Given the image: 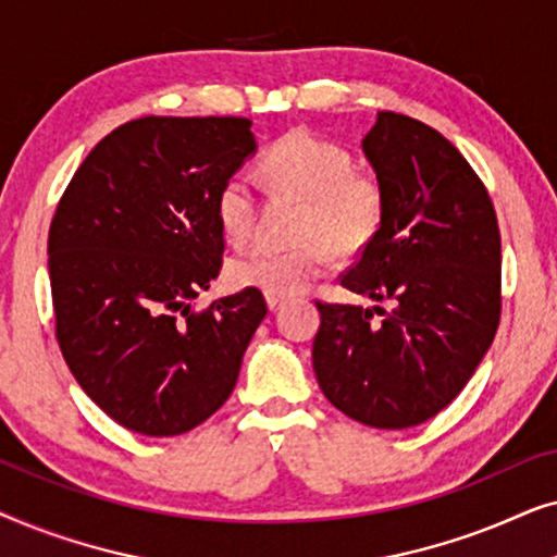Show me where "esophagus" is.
Instances as JSON below:
<instances>
[{
  "instance_id": "1",
  "label": "esophagus",
  "mask_w": 557,
  "mask_h": 557,
  "mask_svg": "<svg viewBox=\"0 0 557 557\" xmlns=\"http://www.w3.org/2000/svg\"><path fill=\"white\" fill-rule=\"evenodd\" d=\"M284 301H286L284 296H265V304H269V309H271V311H276Z\"/></svg>"
}]
</instances>
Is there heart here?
Listing matches in <instances>:
<instances>
[{
    "mask_svg": "<svg viewBox=\"0 0 557 557\" xmlns=\"http://www.w3.org/2000/svg\"><path fill=\"white\" fill-rule=\"evenodd\" d=\"M261 174L276 189L301 200L294 246L256 248L227 265L235 288H258L265 296H294L330 269L332 256H355L368 248L385 220V185L370 166L352 164L345 144L309 128L278 136L263 151ZM215 220L225 240L243 246L256 227L253 189L238 174L215 195Z\"/></svg>",
    "mask_w": 557,
    "mask_h": 557,
    "instance_id": "b5f03b06",
    "label": "heart"
}]
</instances>
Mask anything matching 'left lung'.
<instances>
[{
	"mask_svg": "<svg viewBox=\"0 0 557 557\" xmlns=\"http://www.w3.org/2000/svg\"><path fill=\"white\" fill-rule=\"evenodd\" d=\"M362 149L385 185V220L339 278L395 309L317 301L311 362L342 413L372 429H410L463 391L497 334V212L461 151L421 121L380 111Z\"/></svg>",
	"mask_w": 557,
	"mask_h": 557,
	"instance_id": "1",
	"label": "left lung"
}]
</instances>
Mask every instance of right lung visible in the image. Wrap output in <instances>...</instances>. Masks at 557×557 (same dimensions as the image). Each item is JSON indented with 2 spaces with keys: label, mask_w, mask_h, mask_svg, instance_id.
<instances>
[{
  "label": "right lung",
  "mask_w": 557,
  "mask_h": 557,
  "mask_svg": "<svg viewBox=\"0 0 557 557\" xmlns=\"http://www.w3.org/2000/svg\"><path fill=\"white\" fill-rule=\"evenodd\" d=\"M240 116H144L96 144L50 223L55 337L88 398L128 431L180 436L231 398L265 299L195 309L223 269L215 195L253 154Z\"/></svg>",
  "instance_id": "1"
}]
</instances>
